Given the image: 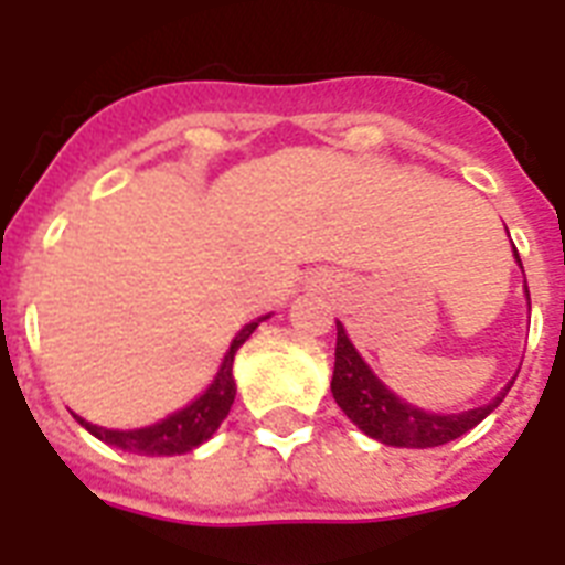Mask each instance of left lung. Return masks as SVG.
<instances>
[{
    "label": "left lung",
    "instance_id": "1",
    "mask_svg": "<svg viewBox=\"0 0 565 565\" xmlns=\"http://www.w3.org/2000/svg\"><path fill=\"white\" fill-rule=\"evenodd\" d=\"M519 257V255H516ZM527 290V287H525ZM510 390V386H508ZM508 390L492 398L483 407L466 413H428L402 402L398 395L386 390L361 354L354 352L352 340L345 337L343 326L337 322V349H334V377H331V393L343 413L366 434V437L384 443V446H404V448H434L451 439L463 437L466 430H472L478 422H483Z\"/></svg>",
    "mask_w": 565,
    "mask_h": 565
}]
</instances>
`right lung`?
Listing matches in <instances>:
<instances>
[{
    "label": "right lung",
    "instance_id": "add662e5",
    "mask_svg": "<svg viewBox=\"0 0 565 565\" xmlns=\"http://www.w3.org/2000/svg\"><path fill=\"white\" fill-rule=\"evenodd\" d=\"M260 322V319H257ZM257 322H248L231 343L225 361H222L220 372L213 377V384L204 390L193 404H188L184 411L172 413L158 425H149V428L140 430H108L99 428V425H90L84 422L82 416L75 419L82 422L84 428L90 430L93 437H99L102 443L108 446H117L122 451H135V455H184V451H193L195 446H202L204 439L213 437V430L220 428L222 419L228 416L231 404H234V395H237V384H234V354L243 343H246L252 331L257 328Z\"/></svg>",
    "mask_w": 565,
    "mask_h": 565
}]
</instances>
